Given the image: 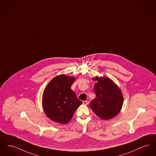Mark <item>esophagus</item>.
Instances as JSON below:
<instances>
[{"label":"esophagus","mask_w":156,"mask_h":156,"mask_svg":"<svg viewBox=\"0 0 156 156\" xmlns=\"http://www.w3.org/2000/svg\"><path fill=\"white\" fill-rule=\"evenodd\" d=\"M83 104L85 105H87L88 104V102L87 101H83Z\"/></svg>","instance_id":"esophagus-1"}]
</instances>
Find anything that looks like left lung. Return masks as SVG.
Here are the masks:
<instances>
[{"instance_id":"left-lung-1","label":"left lung","mask_w":156,"mask_h":156,"mask_svg":"<svg viewBox=\"0 0 156 156\" xmlns=\"http://www.w3.org/2000/svg\"><path fill=\"white\" fill-rule=\"evenodd\" d=\"M92 79L97 81L94 87L96 97L90 103V108L101 119H112L122 108L124 102L122 92L108 77L96 76Z\"/></svg>"}]
</instances>
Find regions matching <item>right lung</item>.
Segmentation results:
<instances>
[{
	"label": "right lung",
	"instance_id": "1",
	"mask_svg": "<svg viewBox=\"0 0 156 156\" xmlns=\"http://www.w3.org/2000/svg\"><path fill=\"white\" fill-rule=\"evenodd\" d=\"M74 76L59 75L54 78L45 88L42 107L46 116L56 122L66 124L73 117L76 110L83 104L71 87Z\"/></svg>",
	"mask_w": 156,
	"mask_h": 156
}]
</instances>
